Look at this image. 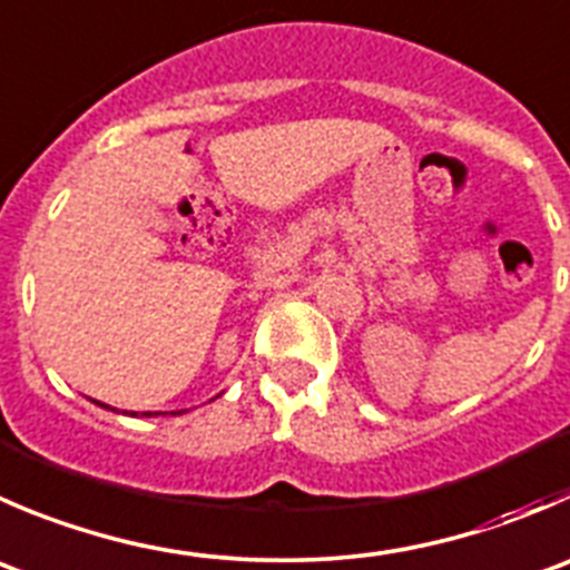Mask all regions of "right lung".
<instances>
[{"mask_svg":"<svg viewBox=\"0 0 570 570\" xmlns=\"http://www.w3.org/2000/svg\"><path fill=\"white\" fill-rule=\"evenodd\" d=\"M97 403H99V401H97ZM99 406H105V403H99ZM132 414H136V412H132ZM145 414H147V417H150V414H153V412H145ZM156 414H158V412H156Z\"/></svg>","mask_w":570,"mask_h":570,"instance_id":"obj_1","label":"right lung"}]
</instances>
